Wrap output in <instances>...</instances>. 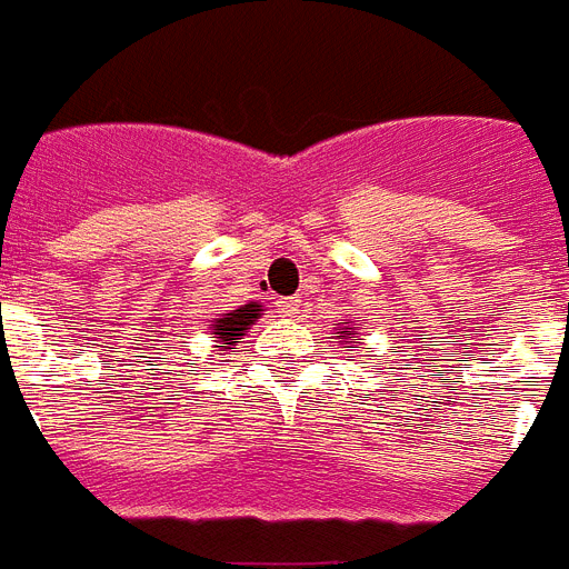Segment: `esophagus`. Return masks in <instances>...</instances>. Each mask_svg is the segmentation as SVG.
I'll return each instance as SVG.
<instances>
[{
	"instance_id": "1",
	"label": "esophagus",
	"mask_w": 569,
	"mask_h": 569,
	"mask_svg": "<svg viewBox=\"0 0 569 569\" xmlns=\"http://www.w3.org/2000/svg\"><path fill=\"white\" fill-rule=\"evenodd\" d=\"M298 310H301V301H298V298H280V301H277V312H280V316H289V319H295V316H298Z\"/></svg>"
}]
</instances>
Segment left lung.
<instances>
[{"label": "left lung", "instance_id": "left-lung-1", "mask_svg": "<svg viewBox=\"0 0 569 569\" xmlns=\"http://www.w3.org/2000/svg\"><path fill=\"white\" fill-rule=\"evenodd\" d=\"M339 325H342V328H339V339H346V348H355V346H351V342H348V339H351L357 333V330L351 328V321H339Z\"/></svg>", "mask_w": 569, "mask_h": 569}]
</instances>
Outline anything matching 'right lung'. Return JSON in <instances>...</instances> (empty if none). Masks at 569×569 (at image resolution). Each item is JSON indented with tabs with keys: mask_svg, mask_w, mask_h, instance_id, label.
Listing matches in <instances>:
<instances>
[{
	"mask_svg": "<svg viewBox=\"0 0 569 569\" xmlns=\"http://www.w3.org/2000/svg\"><path fill=\"white\" fill-rule=\"evenodd\" d=\"M262 316V307H259L257 301L244 303V307H239V310H230L223 312L221 319H214L212 325V339L218 342V351H223V348H230L236 339H241L244 333L250 330V325Z\"/></svg>",
	"mask_w": 569,
	"mask_h": 569,
	"instance_id": "obj_1",
	"label": "right lung"
}]
</instances>
